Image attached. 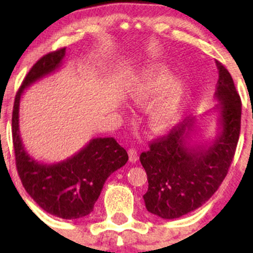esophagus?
<instances>
[{"instance_id": "1", "label": "esophagus", "mask_w": 253, "mask_h": 253, "mask_svg": "<svg viewBox=\"0 0 253 253\" xmlns=\"http://www.w3.org/2000/svg\"><path fill=\"white\" fill-rule=\"evenodd\" d=\"M128 155H129V161L132 162V163H135V162H138L139 156H138V151H136L135 149H129L128 150Z\"/></svg>"}]
</instances>
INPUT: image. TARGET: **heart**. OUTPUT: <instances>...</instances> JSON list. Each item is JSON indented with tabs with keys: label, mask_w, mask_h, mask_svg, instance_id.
<instances>
[{
	"label": "heart",
	"mask_w": 253,
	"mask_h": 253,
	"mask_svg": "<svg viewBox=\"0 0 253 253\" xmlns=\"http://www.w3.org/2000/svg\"><path fill=\"white\" fill-rule=\"evenodd\" d=\"M165 66H151L139 76L127 91L135 106H146V124L151 132L164 133L178 121L181 115L183 89L181 83L171 80Z\"/></svg>",
	"instance_id": "obj_1"
}]
</instances>
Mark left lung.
Instances as JSON below:
<instances>
[{
  "label": "left lung",
  "instance_id": "8db88e82",
  "mask_svg": "<svg viewBox=\"0 0 253 253\" xmlns=\"http://www.w3.org/2000/svg\"><path fill=\"white\" fill-rule=\"evenodd\" d=\"M219 132L206 145H189L195 119H185L140 155L149 181L144 195L150 213L172 220L201 207L217 190L233 161L240 134L242 101L231 74L216 60Z\"/></svg>",
  "mask_w": 253,
  "mask_h": 253
}]
</instances>
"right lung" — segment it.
Here are the masks:
<instances>
[{
	"label": "right lung",
	"instance_id": "right-lung-1",
	"mask_svg": "<svg viewBox=\"0 0 253 253\" xmlns=\"http://www.w3.org/2000/svg\"><path fill=\"white\" fill-rule=\"evenodd\" d=\"M65 47L50 52L32 66L14 101L11 133L16 169L26 191L43 211L62 219L86 216L94 210L104 182L128 161L126 150L114 138H95L76 155L54 164H42L26 152L19 129L20 98L26 88L56 71Z\"/></svg>",
	"mask_w": 253,
	"mask_h": 253
}]
</instances>
